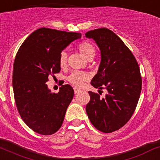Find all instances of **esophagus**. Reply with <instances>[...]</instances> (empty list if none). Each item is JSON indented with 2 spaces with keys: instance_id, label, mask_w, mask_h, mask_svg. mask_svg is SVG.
Returning a JSON list of instances; mask_svg holds the SVG:
<instances>
[{
  "instance_id": "obj_1",
  "label": "esophagus",
  "mask_w": 160,
  "mask_h": 160,
  "mask_svg": "<svg viewBox=\"0 0 160 160\" xmlns=\"http://www.w3.org/2000/svg\"><path fill=\"white\" fill-rule=\"evenodd\" d=\"M80 89H78V88H74V93H75V94L80 93Z\"/></svg>"
}]
</instances>
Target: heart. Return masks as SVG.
<instances>
[{
  "instance_id": "heart-1",
  "label": "heart",
  "mask_w": 160,
  "mask_h": 160,
  "mask_svg": "<svg viewBox=\"0 0 160 160\" xmlns=\"http://www.w3.org/2000/svg\"><path fill=\"white\" fill-rule=\"evenodd\" d=\"M77 49L83 55L89 60L93 58L95 55L96 49L93 45V43L90 41H82L77 45ZM67 58L68 54L66 50H63L60 53L59 56V65L61 68H64L67 65ZM89 79V75L85 72L82 71H73L67 77V80L71 84L76 86V87H80L85 81Z\"/></svg>"
}]
</instances>
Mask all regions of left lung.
Returning <instances> with one entry per match:
<instances>
[{"instance_id":"obj_1","label":"left lung","mask_w":160,"mask_h":160,"mask_svg":"<svg viewBox=\"0 0 160 160\" xmlns=\"http://www.w3.org/2000/svg\"><path fill=\"white\" fill-rule=\"evenodd\" d=\"M85 36L93 38L101 51V62L91 85L107 90L101 97L89 91L90 100L86 111L90 122L105 133L118 130L130 120L136 110L141 90L139 67L130 50L116 33L107 28L90 31Z\"/></svg>"}]
</instances>
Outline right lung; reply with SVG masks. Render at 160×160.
<instances>
[{"label":"right lung","instance_id":"1","mask_svg":"<svg viewBox=\"0 0 160 160\" xmlns=\"http://www.w3.org/2000/svg\"><path fill=\"white\" fill-rule=\"evenodd\" d=\"M81 33L42 28L33 31L20 47L13 70L17 109L23 122L41 135L54 133L63 124L73 87L61 86L58 93L48 90V77L60 71L59 56Z\"/></svg>","mask_w":160,"mask_h":160}]
</instances>
